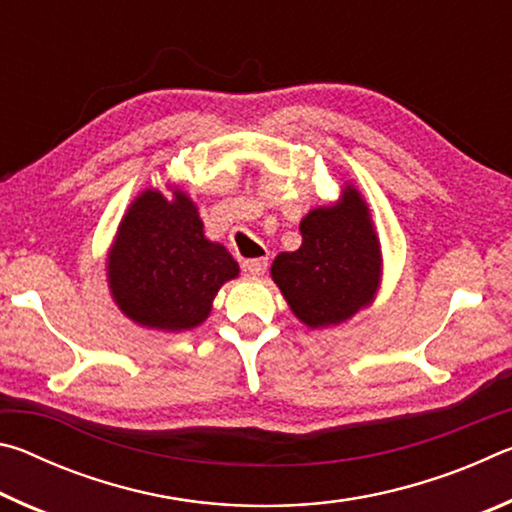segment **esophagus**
Wrapping results in <instances>:
<instances>
[{
	"label": "esophagus",
	"mask_w": 512,
	"mask_h": 512,
	"mask_svg": "<svg viewBox=\"0 0 512 512\" xmlns=\"http://www.w3.org/2000/svg\"><path fill=\"white\" fill-rule=\"evenodd\" d=\"M241 268H244V273L250 275V277H262L266 273V268H268V259L266 257L246 259V262L241 264Z\"/></svg>",
	"instance_id": "1"
}]
</instances>
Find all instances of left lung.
Instances as JSON below:
<instances>
[{
	"mask_svg": "<svg viewBox=\"0 0 512 512\" xmlns=\"http://www.w3.org/2000/svg\"><path fill=\"white\" fill-rule=\"evenodd\" d=\"M302 244L280 253L273 282L307 327L339 325L372 305L381 282V248L359 189L343 187L336 203L316 207L300 221Z\"/></svg>",
	"mask_w": 512,
	"mask_h": 512,
	"instance_id": "left-lung-1",
	"label": "left lung"
}]
</instances>
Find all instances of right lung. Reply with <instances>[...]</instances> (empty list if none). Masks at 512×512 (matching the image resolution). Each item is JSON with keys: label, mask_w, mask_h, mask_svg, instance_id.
I'll list each match as a JSON object with an SVG mask.
<instances>
[{"label": "right lung", "mask_w": 512, "mask_h": 512, "mask_svg": "<svg viewBox=\"0 0 512 512\" xmlns=\"http://www.w3.org/2000/svg\"><path fill=\"white\" fill-rule=\"evenodd\" d=\"M239 264L205 237L192 198L146 189L119 223L108 253V287L121 314L133 323L183 332L210 316L212 300Z\"/></svg>", "instance_id": "obj_1"}]
</instances>
